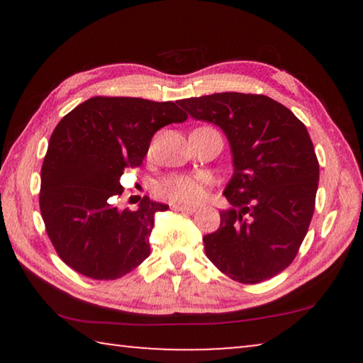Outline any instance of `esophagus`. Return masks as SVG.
<instances>
[{
  "label": "esophagus",
  "instance_id": "obj_1",
  "mask_svg": "<svg viewBox=\"0 0 363 363\" xmlns=\"http://www.w3.org/2000/svg\"><path fill=\"white\" fill-rule=\"evenodd\" d=\"M171 210L174 211H179V213H187V214H192L196 211L195 206H184V205H173L171 206Z\"/></svg>",
  "mask_w": 363,
  "mask_h": 363
}]
</instances>
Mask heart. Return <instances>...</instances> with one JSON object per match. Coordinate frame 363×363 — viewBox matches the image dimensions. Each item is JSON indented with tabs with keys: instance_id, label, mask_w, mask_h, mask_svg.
<instances>
[{
	"instance_id": "obj_1",
	"label": "heart",
	"mask_w": 363,
	"mask_h": 363,
	"mask_svg": "<svg viewBox=\"0 0 363 363\" xmlns=\"http://www.w3.org/2000/svg\"><path fill=\"white\" fill-rule=\"evenodd\" d=\"M206 186L205 174H177L160 181L157 192L173 203L195 205L205 199Z\"/></svg>"
}]
</instances>
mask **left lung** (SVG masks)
Returning <instances> with one entry per match:
<instances>
[{"label": "left lung", "mask_w": 363, "mask_h": 363, "mask_svg": "<svg viewBox=\"0 0 363 363\" xmlns=\"http://www.w3.org/2000/svg\"><path fill=\"white\" fill-rule=\"evenodd\" d=\"M177 104L223 130L233 173L224 189L232 208L203 237L205 253L240 284H259L290 266L309 229L318 162L309 133L290 108L261 94L218 93Z\"/></svg>", "instance_id": "1"}]
</instances>
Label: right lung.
I'll list each match as a JSON object with an SVG mask.
<instances>
[{"instance_id": "1", "label": "right lung", "mask_w": 363, "mask_h": 363, "mask_svg": "<svg viewBox=\"0 0 363 363\" xmlns=\"http://www.w3.org/2000/svg\"><path fill=\"white\" fill-rule=\"evenodd\" d=\"M186 120L174 102L97 96L59 121L41 168L40 210L67 266L115 280L149 257L155 214L168 205L144 196L130 211L110 200L123 194V171L143 163L153 134Z\"/></svg>"}]
</instances>
